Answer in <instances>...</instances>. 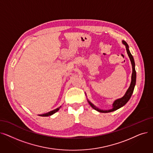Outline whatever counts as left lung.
<instances>
[{
    "label": "left lung",
    "instance_id": "1",
    "mask_svg": "<svg viewBox=\"0 0 153 153\" xmlns=\"http://www.w3.org/2000/svg\"><path fill=\"white\" fill-rule=\"evenodd\" d=\"M123 44L126 45V51H127L128 52V54L129 56V57L131 60V64H132V76H131V85L129 86V88H128V91H126L125 95L120 98V99H118L117 100H116L113 104H112V106H113V108H112L111 109L109 110H107V111H103V110H101L99 109H97L96 106H94L93 105L91 102H89V104L91 105V107L94 109L95 110L100 112H104V113H106V112H112V111H114L118 109H119L120 108L123 107V105H124L126 103L128 102V101L129 100V99L131 98L132 93H133L134 91V86L136 84V70H135V63H134V58L132 57V56L131 55V52L129 50V46L128 45V44L126 43L125 41H123Z\"/></svg>",
    "mask_w": 153,
    "mask_h": 153
}]
</instances>
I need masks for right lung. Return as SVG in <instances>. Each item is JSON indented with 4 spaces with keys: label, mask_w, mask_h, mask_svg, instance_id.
Here are the masks:
<instances>
[{
    "label": "right lung",
    "mask_w": 153,
    "mask_h": 153,
    "mask_svg": "<svg viewBox=\"0 0 153 153\" xmlns=\"http://www.w3.org/2000/svg\"><path fill=\"white\" fill-rule=\"evenodd\" d=\"M59 108H60V107L57 108V109H54V110H52V111H50V112H47V113H45V114H40L39 116H51V115H52L53 114H54L55 112H56L57 111H58L59 110Z\"/></svg>",
    "instance_id": "1"
}]
</instances>
